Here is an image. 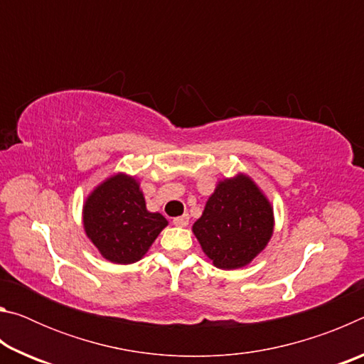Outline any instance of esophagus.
<instances>
[{"label": "esophagus", "mask_w": 364, "mask_h": 364, "mask_svg": "<svg viewBox=\"0 0 364 364\" xmlns=\"http://www.w3.org/2000/svg\"><path fill=\"white\" fill-rule=\"evenodd\" d=\"M188 223H189V217H188V215H181V217L173 218V225H175V226L184 228V226H188Z\"/></svg>", "instance_id": "esophagus-1"}]
</instances>
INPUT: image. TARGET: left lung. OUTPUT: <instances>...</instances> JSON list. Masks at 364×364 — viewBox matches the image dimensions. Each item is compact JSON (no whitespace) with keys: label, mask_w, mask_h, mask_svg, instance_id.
Returning a JSON list of instances; mask_svg holds the SVG:
<instances>
[{"label":"left lung","mask_w":364,"mask_h":364,"mask_svg":"<svg viewBox=\"0 0 364 364\" xmlns=\"http://www.w3.org/2000/svg\"><path fill=\"white\" fill-rule=\"evenodd\" d=\"M274 231L273 205L247 173L220 180L193 232L202 252L220 269L247 267Z\"/></svg>","instance_id":"obj_1"}]
</instances>
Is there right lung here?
<instances>
[{
    "mask_svg": "<svg viewBox=\"0 0 364 364\" xmlns=\"http://www.w3.org/2000/svg\"><path fill=\"white\" fill-rule=\"evenodd\" d=\"M83 230L97 252L110 263L139 262L160 231L168 225L159 212H149L136 176L110 175L83 202Z\"/></svg>",
    "mask_w": 364,
    "mask_h": 364,
    "instance_id": "right-lung-1",
    "label": "right lung"
}]
</instances>
